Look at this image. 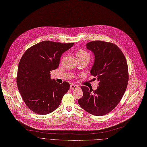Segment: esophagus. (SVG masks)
<instances>
[{"label":"esophagus","mask_w":147,"mask_h":147,"mask_svg":"<svg viewBox=\"0 0 147 147\" xmlns=\"http://www.w3.org/2000/svg\"><path fill=\"white\" fill-rule=\"evenodd\" d=\"M78 88V86L76 85H75V84H71V86H70V89L73 90V89H77Z\"/></svg>","instance_id":"obj_1"}]
</instances>
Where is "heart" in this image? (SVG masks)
Here are the masks:
<instances>
[{"instance_id":"b5f03b06","label":"heart","mask_w":147,"mask_h":147,"mask_svg":"<svg viewBox=\"0 0 147 147\" xmlns=\"http://www.w3.org/2000/svg\"><path fill=\"white\" fill-rule=\"evenodd\" d=\"M85 55H89V54L86 52H85V51H83V50L78 51L77 52V53H76L77 57H78V56H85Z\"/></svg>"}]
</instances>
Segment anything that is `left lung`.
<instances>
[{
	"mask_svg": "<svg viewBox=\"0 0 147 147\" xmlns=\"http://www.w3.org/2000/svg\"><path fill=\"white\" fill-rule=\"evenodd\" d=\"M94 55L90 73L98 82L97 89L82 86L80 107L91 114L102 116L114 109L125 93L128 82V69L125 56L116 45L100 40L86 44Z\"/></svg>",
	"mask_w": 147,
	"mask_h": 147,
	"instance_id": "8db88e82",
	"label": "left lung"
}]
</instances>
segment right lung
<instances>
[{
	"instance_id": "right-lung-1",
	"label": "right lung",
	"mask_w": 147,
	"mask_h": 147,
	"mask_svg": "<svg viewBox=\"0 0 147 147\" xmlns=\"http://www.w3.org/2000/svg\"><path fill=\"white\" fill-rule=\"evenodd\" d=\"M74 44L45 40L29 48L22 56L18 68L17 85L22 99L33 112L47 115L59 106L70 85L51 80L50 72L58 68L62 53Z\"/></svg>"
}]
</instances>
